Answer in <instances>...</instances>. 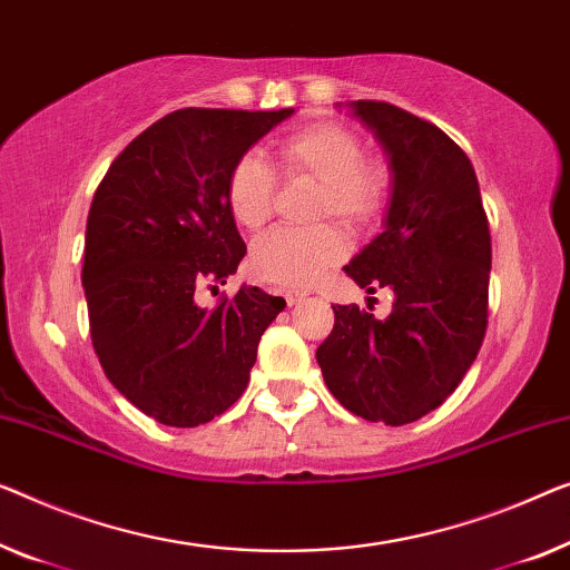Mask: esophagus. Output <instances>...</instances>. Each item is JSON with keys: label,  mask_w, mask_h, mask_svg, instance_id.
<instances>
[{"label": "esophagus", "mask_w": 570, "mask_h": 570, "mask_svg": "<svg viewBox=\"0 0 570 570\" xmlns=\"http://www.w3.org/2000/svg\"><path fill=\"white\" fill-rule=\"evenodd\" d=\"M284 299H286L288 307H294L296 302H302V299H304V294H299V292H286V294H284Z\"/></svg>", "instance_id": "34e87169"}]
</instances>
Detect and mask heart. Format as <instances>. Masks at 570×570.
<instances>
[{
  "mask_svg": "<svg viewBox=\"0 0 570 570\" xmlns=\"http://www.w3.org/2000/svg\"><path fill=\"white\" fill-rule=\"evenodd\" d=\"M276 171L266 160L245 153L225 178V202L245 230H261L274 215L278 178H309L317 184L314 219L333 217L347 230H368L384 215L392 194V171L366 156V146L351 127L312 122L284 135L274 148ZM345 256L335 227L276 230L253 245L250 271L276 288H307Z\"/></svg>",
  "mask_w": 570,
  "mask_h": 570,
  "instance_id": "b5f03b06",
  "label": "heart"
}]
</instances>
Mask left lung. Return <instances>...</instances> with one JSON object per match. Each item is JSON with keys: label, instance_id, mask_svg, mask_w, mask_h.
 Returning <instances> with one entry per match:
<instances>
[{"label": "left lung", "instance_id": "8db88e82", "mask_svg": "<svg viewBox=\"0 0 570 570\" xmlns=\"http://www.w3.org/2000/svg\"><path fill=\"white\" fill-rule=\"evenodd\" d=\"M353 115L392 158L394 197L386 230L345 274L368 294L392 288L396 299L386 320L333 304L335 327L317 363L347 412L399 428L438 410L481 351L489 217L469 156L438 125L373 99L353 101Z\"/></svg>", "mask_w": 570, "mask_h": 570}]
</instances>
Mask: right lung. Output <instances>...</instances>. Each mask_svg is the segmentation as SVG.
<instances>
[{"label":"right lung","mask_w":570,"mask_h":570,"mask_svg":"<svg viewBox=\"0 0 570 570\" xmlns=\"http://www.w3.org/2000/svg\"><path fill=\"white\" fill-rule=\"evenodd\" d=\"M294 109L186 107L142 130L101 178L87 219L81 284L91 345L125 399L168 428H197L240 399L261 335L286 307L243 286L202 309L245 243L225 202L230 166Z\"/></svg>","instance_id":"right-lung-1"}]
</instances>
